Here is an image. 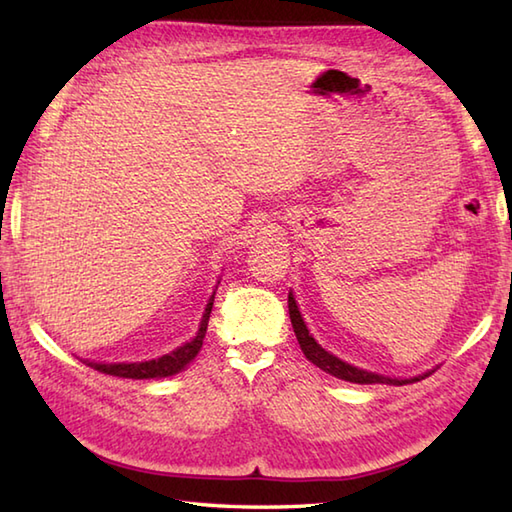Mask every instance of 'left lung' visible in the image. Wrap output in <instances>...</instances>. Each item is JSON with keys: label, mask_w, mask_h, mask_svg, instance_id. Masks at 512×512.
<instances>
[{"label": "left lung", "mask_w": 512, "mask_h": 512, "mask_svg": "<svg viewBox=\"0 0 512 512\" xmlns=\"http://www.w3.org/2000/svg\"><path fill=\"white\" fill-rule=\"evenodd\" d=\"M289 318H291V327H294V333H296V338H298L300 349L307 356V360L314 362L318 369L327 371L331 375H336V378H340V380L356 382V384H393V387H400V384H409V382L420 380V378H411V380L384 378V375L364 371V369H356V367H351V364L342 362L340 358L331 356L329 351L322 349L320 344L309 336V329L305 325V320H302L296 300H294V296H291V294H289ZM422 378H426V375H422Z\"/></svg>", "instance_id": "obj_1"}]
</instances>
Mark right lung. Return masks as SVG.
I'll use <instances>...</instances> for the list:
<instances>
[{
  "label": "right lung",
  "instance_id": "1",
  "mask_svg": "<svg viewBox=\"0 0 512 512\" xmlns=\"http://www.w3.org/2000/svg\"><path fill=\"white\" fill-rule=\"evenodd\" d=\"M212 305H214V296L210 298V302H207L205 314H203V320H201V329H198L194 340L185 342L183 347L168 353V356H161V358L148 360V362H132V364H99V362H86V364L92 369L101 371V373L119 375V378H132V380L165 378V375L179 373L181 369H185L187 364H190L196 358V353L201 351V347H203V338H205V331H207V322H210Z\"/></svg>",
  "mask_w": 512,
  "mask_h": 512
}]
</instances>
